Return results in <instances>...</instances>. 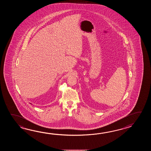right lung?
Returning a JSON list of instances; mask_svg holds the SVG:
<instances>
[{"instance_id": "add662e5", "label": "right lung", "mask_w": 151, "mask_h": 151, "mask_svg": "<svg viewBox=\"0 0 151 151\" xmlns=\"http://www.w3.org/2000/svg\"><path fill=\"white\" fill-rule=\"evenodd\" d=\"M30 104H31V103H30Z\"/></svg>"}]
</instances>
